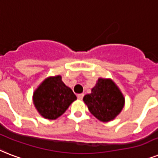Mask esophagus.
<instances>
[{
  "label": "esophagus",
  "mask_w": 158,
  "mask_h": 158,
  "mask_svg": "<svg viewBox=\"0 0 158 158\" xmlns=\"http://www.w3.org/2000/svg\"><path fill=\"white\" fill-rule=\"evenodd\" d=\"M83 96H84V94H78L77 95L78 100H82Z\"/></svg>",
  "instance_id": "34e87169"
}]
</instances>
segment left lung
I'll list each match as a JSON object with an SVG mask.
<instances>
[{"label":"left lung","instance_id":"1","mask_svg":"<svg viewBox=\"0 0 158 158\" xmlns=\"http://www.w3.org/2000/svg\"><path fill=\"white\" fill-rule=\"evenodd\" d=\"M83 101L97 119L109 122L119 114L125 98L112 79L100 77L91 89V93L83 97Z\"/></svg>","mask_w":158,"mask_h":158}]
</instances>
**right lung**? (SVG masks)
<instances>
[{
	"instance_id": "obj_1",
	"label": "right lung",
	"mask_w": 158,
	"mask_h": 158,
	"mask_svg": "<svg viewBox=\"0 0 158 158\" xmlns=\"http://www.w3.org/2000/svg\"><path fill=\"white\" fill-rule=\"evenodd\" d=\"M76 100V95L64 84L60 75L45 78L33 94V102L39 114L50 120L65 113Z\"/></svg>"
}]
</instances>
